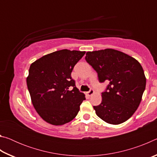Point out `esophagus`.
Masks as SVG:
<instances>
[{
  "label": "esophagus",
  "instance_id": "esophagus-1",
  "mask_svg": "<svg viewBox=\"0 0 157 157\" xmlns=\"http://www.w3.org/2000/svg\"><path fill=\"white\" fill-rule=\"evenodd\" d=\"M94 94V90L93 89H91L88 92H87V94H88L89 96H91V95H92Z\"/></svg>",
  "mask_w": 157,
  "mask_h": 157
}]
</instances>
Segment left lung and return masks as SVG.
Returning <instances> with one entry per match:
<instances>
[{"mask_svg": "<svg viewBox=\"0 0 157 157\" xmlns=\"http://www.w3.org/2000/svg\"><path fill=\"white\" fill-rule=\"evenodd\" d=\"M85 59L96 71L99 82H109L102 93V102L94 106L97 116L106 123L118 124L128 120L139 107L146 78L134 58L113 49L87 52Z\"/></svg>", "mask_w": 157, "mask_h": 157, "instance_id": "8db88e82", "label": "left lung"}]
</instances>
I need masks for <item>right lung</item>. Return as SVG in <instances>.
<instances>
[{"label": "right lung", "mask_w": 157, "mask_h": 157, "mask_svg": "<svg viewBox=\"0 0 157 157\" xmlns=\"http://www.w3.org/2000/svg\"><path fill=\"white\" fill-rule=\"evenodd\" d=\"M84 51L63 49L44 55L30 65L27 85L32 102L42 119L62 125L78 115L85 95L71 78Z\"/></svg>", "instance_id": "right-lung-1"}]
</instances>
